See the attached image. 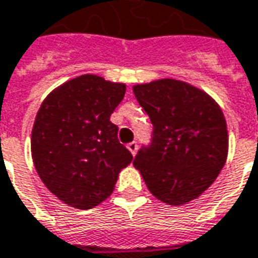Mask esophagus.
Returning a JSON list of instances; mask_svg holds the SVG:
<instances>
[{
  "label": "esophagus",
  "instance_id": "obj_1",
  "mask_svg": "<svg viewBox=\"0 0 258 258\" xmlns=\"http://www.w3.org/2000/svg\"><path fill=\"white\" fill-rule=\"evenodd\" d=\"M126 148H127V150H129L133 156H135V155H136V152H138V143H136V142H131Z\"/></svg>",
  "mask_w": 258,
  "mask_h": 258
}]
</instances>
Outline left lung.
<instances>
[{
	"mask_svg": "<svg viewBox=\"0 0 258 258\" xmlns=\"http://www.w3.org/2000/svg\"><path fill=\"white\" fill-rule=\"evenodd\" d=\"M133 93L153 125L152 145L139 150L133 166L157 200L187 205L226 163L229 132L222 108L200 88L172 78L133 85Z\"/></svg>",
	"mask_w": 258,
	"mask_h": 258,
	"instance_id": "obj_1",
	"label": "left lung"
}]
</instances>
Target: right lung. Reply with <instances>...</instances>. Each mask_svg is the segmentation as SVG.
Masks as SVG:
<instances>
[{
    "instance_id": "add662e5",
    "label": "right lung",
    "mask_w": 258,
    "mask_h": 258,
    "mask_svg": "<svg viewBox=\"0 0 258 258\" xmlns=\"http://www.w3.org/2000/svg\"><path fill=\"white\" fill-rule=\"evenodd\" d=\"M125 92V84L85 74L56 86L41 103L31 133L32 162L65 205L86 210L102 203L133 160L110 122Z\"/></svg>"
}]
</instances>
